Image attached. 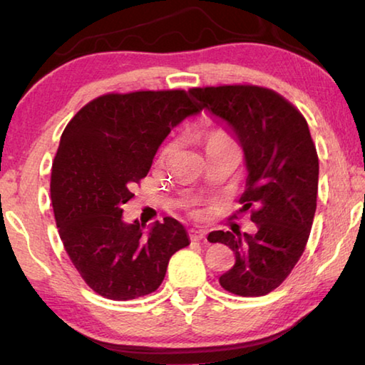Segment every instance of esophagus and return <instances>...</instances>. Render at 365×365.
Returning <instances> with one entry per match:
<instances>
[{"instance_id": "esophagus-1", "label": "esophagus", "mask_w": 365, "mask_h": 365, "mask_svg": "<svg viewBox=\"0 0 365 365\" xmlns=\"http://www.w3.org/2000/svg\"><path fill=\"white\" fill-rule=\"evenodd\" d=\"M188 237H190V240L191 242H201V240H205L206 238V232H202V230H190V233H188Z\"/></svg>"}]
</instances>
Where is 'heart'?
Instances as JSON below:
<instances>
[{"label": "heart", "mask_w": 365, "mask_h": 365, "mask_svg": "<svg viewBox=\"0 0 365 365\" xmlns=\"http://www.w3.org/2000/svg\"><path fill=\"white\" fill-rule=\"evenodd\" d=\"M225 141H232L230 137H228L227 133L224 132H212L211 135L207 137V143H225Z\"/></svg>", "instance_id": "obj_1"}]
</instances>
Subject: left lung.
Masks as SVG:
<instances>
[{
	"mask_svg": "<svg viewBox=\"0 0 365 365\" xmlns=\"http://www.w3.org/2000/svg\"><path fill=\"white\" fill-rule=\"evenodd\" d=\"M190 93L242 143L248 178L238 214L250 211L257 227L252 235L209 233V242L224 243L235 255L219 283L228 293L264 296L285 282L304 252L317 207L316 145L304 115L265 86H202Z\"/></svg>",
	"mask_w": 365,
	"mask_h": 365,
	"instance_id": "8db88e82",
	"label": "left lung"
}]
</instances>
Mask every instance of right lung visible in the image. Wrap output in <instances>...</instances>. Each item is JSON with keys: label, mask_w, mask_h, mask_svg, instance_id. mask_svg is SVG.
Here are the masks:
<instances>
[{"label": "right lung", "mask_w": 365, "mask_h": 365, "mask_svg": "<svg viewBox=\"0 0 365 365\" xmlns=\"http://www.w3.org/2000/svg\"><path fill=\"white\" fill-rule=\"evenodd\" d=\"M201 108L185 90H140L95 98L67 123L51 169L59 237L95 293L128 301L156 292L169 259L188 246L180 222L165 217L145 235L122 206L145 178L172 127Z\"/></svg>", "instance_id": "add662e5"}]
</instances>
